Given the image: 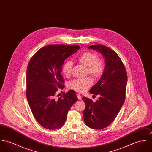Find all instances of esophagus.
Wrapping results in <instances>:
<instances>
[{
  "mask_svg": "<svg viewBox=\"0 0 152 152\" xmlns=\"http://www.w3.org/2000/svg\"><path fill=\"white\" fill-rule=\"evenodd\" d=\"M77 98H78V99H79V100H81V99H82V98H81V95L79 94H77Z\"/></svg>",
  "mask_w": 152,
  "mask_h": 152,
  "instance_id": "34e87169",
  "label": "esophagus"
}]
</instances>
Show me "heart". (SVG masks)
<instances>
[{"label": "heart", "mask_w": 152, "mask_h": 152, "mask_svg": "<svg viewBox=\"0 0 152 152\" xmlns=\"http://www.w3.org/2000/svg\"><path fill=\"white\" fill-rule=\"evenodd\" d=\"M96 53L87 51L83 53L77 58V61L83 65L87 68L88 73L94 77L101 76L105 69L104 62L102 59L98 58ZM73 64L71 61L65 62L62 68L63 74L66 76H69L72 69ZM93 84V80L90 77L77 79L70 82L69 88L77 92H84Z\"/></svg>", "instance_id": "b5f03b06"}]
</instances>
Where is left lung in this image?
<instances>
[{"mask_svg": "<svg viewBox=\"0 0 152 152\" xmlns=\"http://www.w3.org/2000/svg\"><path fill=\"white\" fill-rule=\"evenodd\" d=\"M88 48L99 52L105 58V65L100 79L90 90V93L100 95L98 100L93 102L87 97L82 98L86 104L84 121L91 129H104L114 121L124 104L127 75L121 59L113 50L101 45Z\"/></svg>", "mask_w": 152, "mask_h": 152, "instance_id": "obj_1", "label": "left lung"}]
</instances>
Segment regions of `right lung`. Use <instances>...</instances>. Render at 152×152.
<instances>
[{"label": "right lung", "instance_id": "1", "mask_svg": "<svg viewBox=\"0 0 152 152\" xmlns=\"http://www.w3.org/2000/svg\"><path fill=\"white\" fill-rule=\"evenodd\" d=\"M79 46L52 45L41 48L31 59L26 70V98L33 115L44 128L57 129L65 123L72 106L78 101L69 90L54 99L57 88L63 89L62 66Z\"/></svg>", "mask_w": 152, "mask_h": 152}]
</instances>
